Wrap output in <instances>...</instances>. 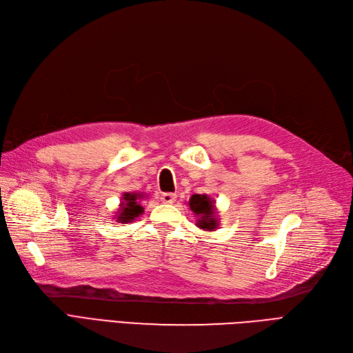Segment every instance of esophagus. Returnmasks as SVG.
I'll use <instances>...</instances> for the list:
<instances>
[{"instance_id": "34e87169", "label": "esophagus", "mask_w": 353, "mask_h": 353, "mask_svg": "<svg viewBox=\"0 0 353 353\" xmlns=\"http://www.w3.org/2000/svg\"><path fill=\"white\" fill-rule=\"evenodd\" d=\"M176 193H163V196H161V201L164 202V203H174L176 202Z\"/></svg>"}]
</instances>
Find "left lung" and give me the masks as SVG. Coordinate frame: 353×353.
I'll use <instances>...</instances> for the list:
<instances>
[{
  "instance_id": "8db88e82",
  "label": "left lung",
  "mask_w": 353,
  "mask_h": 353,
  "mask_svg": "<svg viewBox=\"0 0 353 353\" xmlns=\"http://www.w3.org/2000/svg\"><path fill=\"white\" fill-rule=\"evenodd\" d=\"M188 207L190 208V211L195 214L196 220V225L199 227L201 230L205 232H215L219 229V217H217V208H215V201L205 195H192Z\"/></svg>"
}]
</instances>
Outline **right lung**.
<instances>
[{
  "label": "right lung",
  "mask_w": 353,
  "mask_h": 353,
  "mask_svg": "<svg viewBox=\"0 0 353 353\" xmlns=\"http://www.w3.org/2000/svg\"><path fill=\"white\" fill-rule=\"evenodd\" d=\"M142 198H145V195L141 192H124L121 195L120 208L116 212L117 223H130L143 214V207L141 205Z\"/></svg>",
  "instance_id": "obj_1"
}]
</instances>
